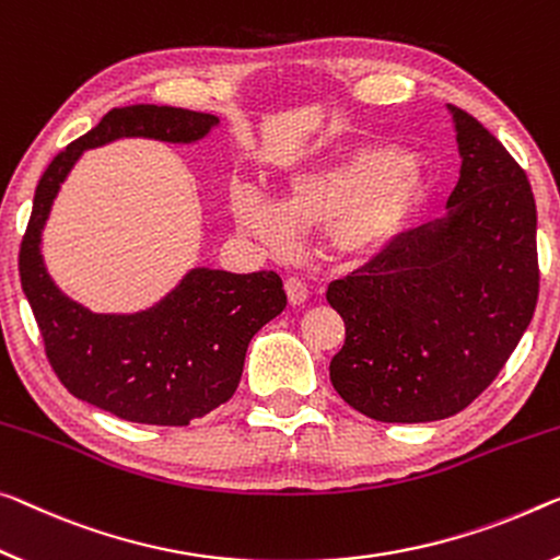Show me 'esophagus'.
<instances>
[{
  "instance_id": "esophagus-1",
  "label": "esophagus",
  "mask_w": 560,
  "mask_h": 560,
  "mask_svg": "<svg viewBox=\"0 0 560 560\" xmlns=\"http://www.w3.org/2000/svg\"><path fill=\"white\" fill-rule=\"evenodd\" d=\"M285 292H288L290 305H303L305 300L310 298V290L300 278H288L285 280Z\"/></svg>"
}]
</instances>
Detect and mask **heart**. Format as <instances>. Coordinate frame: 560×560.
<instances>
[{"instance_id": "obj_1", "label": "heart", "mask_w": 560, "mask_h": 560, "mask_svg": "<svg viewBox=\"0 0 560 560\" xmlns=\"http://www.w3.org/2000/svg\"><path fill=\"white\" fill-rule=\"evenodd\" d=\"M425 192L418 162L402 150L370 144L290 177L278 202L250 185H232V218L255 240L282 247L292 230L330 222L335 253L365 257L383 250L416 214Z\"/></svg>"}]
</instances>
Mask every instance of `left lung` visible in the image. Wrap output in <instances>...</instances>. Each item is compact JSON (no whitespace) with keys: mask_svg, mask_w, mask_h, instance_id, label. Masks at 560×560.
Masks as SVG:
<instances>
[{"mask_svg":"<svg viewBox=\"0 0 560 560\" xmlns=\"http://www.w3.org/2000/svg\"><path fill=\"white\" fill-rule=\"evenodd\" d=\"M448 109L460 152L448 212L328 288L346 320L332 388L381 423H430L468 408L501 373L538 300L526 172L476 117Z\"/></svg>","mask_w":560,"mask_h":560,"instance_id":"left-lung-1","label":"left lung"}]
</instances>
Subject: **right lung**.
I'll return each instance as SVG.
<instances>
[{"label": "right lung", "instance_id": "add662e5", "mask_svg": "<svg viewBox=\"0 0 560 560\" xmlns=\"http://www.w3.org/2000/svg\"><path fill=\"white\" fill-rule=\"evenodd\" d=\"M220 119L183 107H115L49 162L20 247L22 290L51 370L74 398L148 425H187L232 398L253 335L288 305L278 272L195 268L132 315L92 313L55 285L42 260L51 202L84 150L119 137L190 144Z\"/></svg>", "mask_w": 560, "mask_h": 560}]
</instances>
